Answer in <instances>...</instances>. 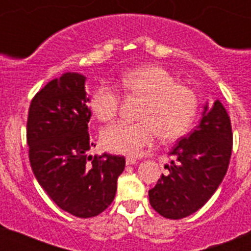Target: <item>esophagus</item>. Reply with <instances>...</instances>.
<instances>
[{
	"instance_id": "34e87169",
	"label": "esophagus",
	"mask_w": 251,
	"mask_h": 251,
	"mask_svg": "<svg viewBox=\"0 0 251 251\" xmlns=\"http://www.w3.org/2000/svg\"><path fill=\"white\" fill-rule=\"evenodd\" d=\"M126 163H127L128 166H130V165H137V163H138V161H137L136 158H132V157H128L127 159H126Z\"/></svg>"
}]
</instances>
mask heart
Returning <instances> with one entry per match:
<instances>
[{
	"label": "heart",
	"mask_w": 251,
	"mask_h": 251,
	"mask_svg": "<svg viewBox=\"0 0 251 251\" xmlns=\"http://www.w3.org/2000/svg\"><path fill=\"white\" fill-rule=\"evenodd\" d=\"M119 86L127 97L143 100L138 123L118 122L104 128L101 143L115 153L138 156L150 147L158 134L162 141H174L185 136L197 114V98L190 88L176 84L175 77L157 65L133 69L119 79ZM121 95L115 89L100 84L93 90L89 108L100 122L115 118Z\"/></svg>",
	"instance_id": "heart-1"
}]
</instances>
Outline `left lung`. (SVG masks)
I'll list each match as a JSON object with an SVG mask.
<instances>
[{
  "label": "left lung",
  "mask_w": 251,
  "mask_h": 251,
  "mask_svg": "<svg viewBox=\"0 0 251 251\" xmlns=\"http://www.w3.org/2000/svg\"><path fill=\"white\" fill-rule=\"evenodd\" d=\"M232 150L230 117L219 99L203 105L200 123L172 148L170 174L148 191L159 215L183 219L202 207L223 182Z\"/></svg>",
  "instance_id": "8db88e82"
}]
</instances>
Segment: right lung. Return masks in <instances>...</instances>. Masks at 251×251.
<instances>
[{"mask_svg":"<svg viewBox=\"0 0 251 251\" xmlns=\"http://www.w3.org/2000/svg\"><path fill=\"white\" fill-rule=\"evenodd\" d=\"M86 77L65 73L34 97L27 118L28 157L37 182L61 210L97 216L113 202L126 158L90 156Z\"/></svg>","mask_w":251,"mask_h":251,"instance_id":"1","label":"right lung"}]
</instances>
